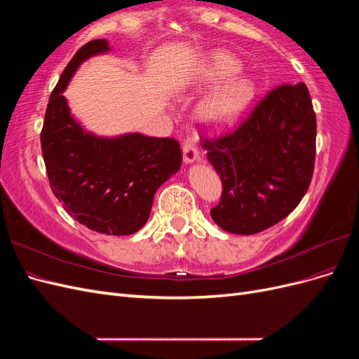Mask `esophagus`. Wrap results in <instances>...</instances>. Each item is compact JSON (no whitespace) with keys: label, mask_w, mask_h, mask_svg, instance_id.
<instances>
[{"label":"esophagus","mask_w":359,"mask_h":359,"mask_svg":"<svg viewBox=\"0 0 359 359\" xmlns=\"http://www.w3.org/2000/svg\"><path fill=\"white\" fill-rule=\"evenodd\" d=\"M182 158L186 163H193V161L199 160V151L196 148V144H194L193 137H187L186 140H184Z\"/></svg>","instance_id":"obj_1"}]
</instances>
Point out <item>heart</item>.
Instances as JSON below:
<instances>
[{"label": "heart", "instance_id": "obj_1", "mask_svg": "<svg viewBox=\"0 0 359 359\" xmlns=\"http://www.w3.org/2000/svg\"><path fill=\"white\" fill-rule=\"evenodd\" d=\"M241 62L226 50H211L201 60L198 79L202 83H217L198 104V115L212 127L235 123L253 103L257 86L247 74H236Z\"/></svg>", "mask_w": 359, "mask_h": 359}]
</instances>
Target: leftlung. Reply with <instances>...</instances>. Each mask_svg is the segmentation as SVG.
I'll list each match as a JSON object with an SVG mask.
<instances>
[{
    "instance_id": "1",
    "label": "left lung",
    "mask_w": 359,
    "mask_h": 359,
    "mask_svg": "<svg viewBox=\"0 0 359 359\" xmlns=\"http://www.w3.org/2000/svg\"><path fill=\"white\" fill-rule=\"evenodd\" d=\"M223 193L211 217L223 231L253 235L277 224L307 193L316 156V114L304 82L281 83L235 132L202 139Z\"/></svg>"
}]
</instances>
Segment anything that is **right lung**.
Returning a JSON list of instances; mask_svg holds the SVG:
<instances>
[{"label":"right lung","mask_w":359,"mask_h":359,"mask_svg":"<svg viewBox=\"0 0 359 359\" xmlns=\"http://www.w3.org/2000/svg\"><path fill=\"white\" fill-rule=\"evenodd\" d=\"M109 49L99 39L74 53L49 97L40 142L50 189L64 210L94 232L119 236L145 226L157 189L180 170L182 156L172 137H100L73 118L64 90L85 60Z\"/></svg>","instance_id":"right-lung-1"}]
</instances>
